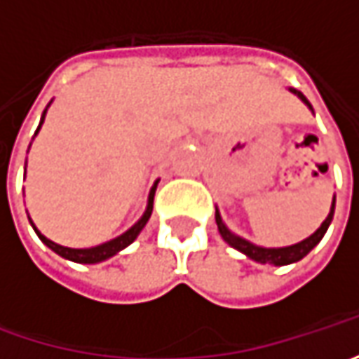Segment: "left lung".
Returning <instances> with one entry per match:
<instances>
[{
	"instance_id": "obj_1",
	"label": "left lung",
	"mask_w": 359,
	"mask_h": 359,
	"mask_svg": "<svg viewBox=\"0 0 359 359\" xmlns=\"http://www.w3.org/2000/svg\"><path fill=\"white\" fill-rule=\"evenodd\" d=\"M290 91H292V93H296L297 97H299V100H302V102L311 109L310 102L306 100V95H304L302 91L292 90V88H290ZM334 210H336V198H334V201H332L330 214H327V217L324 219V224L316 229L310 238H306V240L299 241V243H294V245H287V248H259V245H254L252 241L243 240V238H240V236L231 233V231L228 229V226L222 222V215H219L217 210H215V224H217V229H219L222 238L228 241L231 248H236L238 252L248 255L250 259L259 262V264H271V266H287V264H294V262H299L302 257H306V255L310 254L311 250L322 241L324 233L327 231V228H330V224H332Z\"/></svg>"
}]
</instances>
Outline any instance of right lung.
I'll use <instances>...</instances> for the list:
<instances>
[{
	"instance_id": "obj_1",
	"label": "right lung",
	"mask_w": 359,
	"mask_h": 359,
	"mask_svg": "<svg viewBox=\"0 0 359 359\" xmlns=\"http://www.w3.org/2000/svg\"><path fill=\"white\" fill-rule=\"evenodd\" d=\"M48 111V109H46ZM46 111H43V116H41V121H39V128H41V123H43V118H46ZM37 128V131H39ZM35 131V133H37ZM156 187H158V182L154 184V187L149 189V198H147V208H145L144 215L137 219V224H133L126 233H121L119 238L116 240H109L102 243V245H95V248H88V250H76V248H65V245H60V243H55V241L48 240L43 233H39V229L35 228L34 222H32V226H34L35 233L39 236V240L43 241L46 245H48L49 250H53L57 255H62L65 259H72V262H77V264H97V262H104L107 257H111V255H116L118 252H121L123 248H128L131 241L135 240L137 236H140V231L145 228V224H147V219H149V215H151V210H154V196H156Z\"/></svg>"
}]
</instances>
